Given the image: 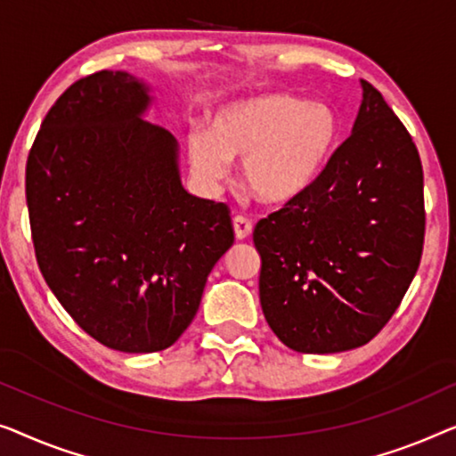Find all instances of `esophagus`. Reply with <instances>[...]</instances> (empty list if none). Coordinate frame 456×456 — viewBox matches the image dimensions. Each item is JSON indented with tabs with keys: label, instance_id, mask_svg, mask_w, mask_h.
Returning <instances> with one entry per match:
<instances>
[{
	"label": "esophagus",
	"instance_id": "1",
	"mask_svg": "<svg viewBox=\"0 0 456 456\" xmlns=\"http://www.w3.org/2000/svg\"><path fill=\"white\" fill-rule=\"evenodd\" d=\"M233 231H235L237 240H246V237L252 233V221L246 219V216H235Z\"/></svg>",
	"mask_w": 456,
	"mask_h": 456
}]
</instances>
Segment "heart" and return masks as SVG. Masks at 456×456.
Instances as JSON below:
<instances>
[{"instance_id":"1","label":"heart","mask_w":456,"mask_h":456,"mask_svg":"<svg viewBox=\"0 0 456 456\" xmlns=\"http://www.w3.org/2000/svg\"><path fill=\"white\" fill-rule=\"evenodd\" d=\"M337 136V115L326 102L265 93L221 105L210 130L190 132L185 146L200 182H221L229 159H243L246 188L260 202L285 204L322 175Z\"/></svg>"}]
</instances>
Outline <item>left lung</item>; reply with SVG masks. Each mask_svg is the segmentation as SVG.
<instances>
[{
  "mask_svg": "<svg viewBox=\"0 0 456 456\" xmlns=\"http://www.w3.org/2000/svg\"><path fill=\"white\" fill-rule=\"evenodd\" d=\"M351 136L304 194L254 229L260 305L299 354L362 347L388 322L418 273L426 213L419 152L362 80Z\"/></svg>",
  "mask_w": 456,
  "mask_h": 456,
  "instance_id": "left-lung-1",
  "label": "left lung"
}]
</instances>
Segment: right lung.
<instances>
[{"label":"right lung","mask_w":456,"mask_h":456,"mask_svg":"<svg viewBox=\"0 0 456 456\" xmlns=\"http://www.w3.org/2000/svg\"><path fill=\"white\" fill-rule=\"evenodd\" d=\"M151 86L102 69L45 115L27 161L38 268L82 330L124 354L171 347L233 246L223 202L191 196Z\"/></svg>","instance_id":"1"}]
</instances>
